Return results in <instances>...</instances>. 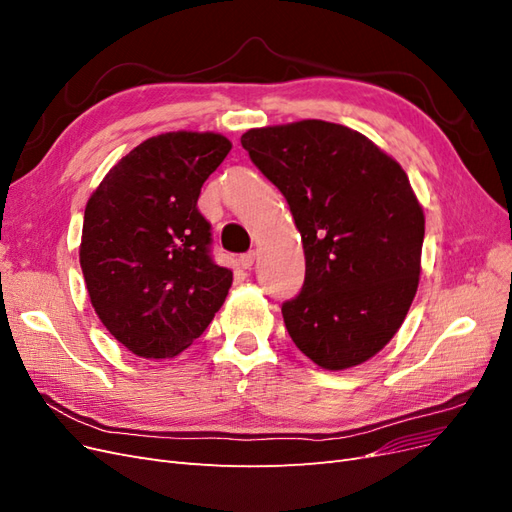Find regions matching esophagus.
I'll return each instance as SVG.
<instances>
[{
	"label": "esophagus",
	"instance_id": "34e87169",
	"mask_svg": "<svg viewBox=\"0 0 512 512\" xmlns=\"http://www.w3.org/2000/svg\"><path fill=\"white\" fill-rule=\"evenodd\" d=\"M254 260H256V254H254V252H247V254H241L239 265H241L243 269H252V267H254Z\"/></svg>",
	"mask_w": 512,
	"mask_h": 512
}]
</instances>
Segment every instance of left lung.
Segmentation results:
<instances>
[{"mask_svg": "<svg viewBox=\"0 0 512 512\" xmlns=\"http://www.w3.org/2000/svg\"><path fill=\"white\" fill-rule=\"evenodd\" d=\"M241 145L301 232L305 282L282 305L292 342L324 369L361 365L391 342L418 288L425 215L408 175L363 134L320 119L247 130Z\"/></svg>", "mask_w": 512, "mask_h": 512, "instance_id": "8db88e82", "label": "left lung"}]
</instances>
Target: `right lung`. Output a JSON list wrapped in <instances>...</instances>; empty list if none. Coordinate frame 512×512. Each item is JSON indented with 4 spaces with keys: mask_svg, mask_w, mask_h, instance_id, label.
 Instances as JSON below:
<instances>
[{
    "mask_svg": "<svg viewBox=\"0 0 512 512\" xmlns=\"http://www.w3.org/2000/svg\"><path fill=\"white\" fill-rule=\"evenodd\" d=\"M213 132H166L134 147L85 207L81 269L111 335L143 359H166L203 335L232 271L215 265L200 188L230 151Z\"/></svg>",
    "mask_w": 512,
    "mask_h": 512,
    "instance_id": "add662e5",
    "label": "right lung"
}]
</instances>
